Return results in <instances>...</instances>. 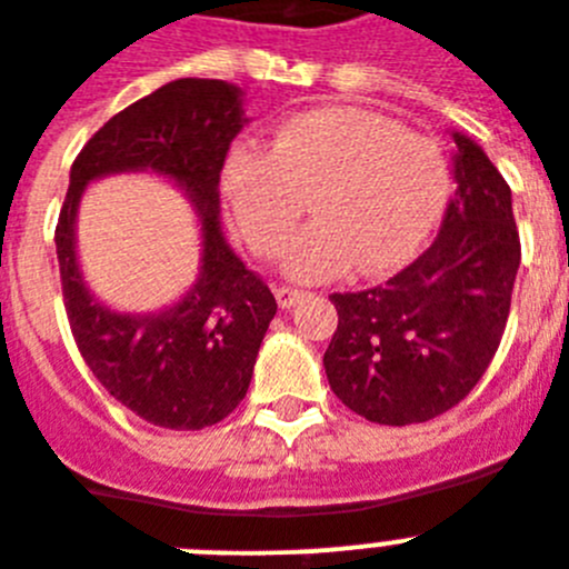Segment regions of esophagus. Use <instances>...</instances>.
<instances>
[{"label":"esophagus","mask_w":569,"mask_h":569,"mask_svg":"<svg viewBox=\"0 0 569 569\" xmlns=\"http://www.w3.org/2000/svg\"><path fill=\"white\" fill-rule=\"evenodd\" d=\"M302 296H308V293H305V290L288 288V284H279V288H276V299H279L281 308H293V305L299 302Z\"/></svg>","instance_id":"1"}]
</instances>
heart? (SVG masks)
<instances>
[{
  "mask_svg": "<svg viewBox=\"0 0 569 569\" xmlns=\"http://www.w3.org/2000/svg\"><path fill=\"white\" fill-rule=\"evenodd\" d=\"M236 224L259 256L284 252L293 279L391 273L417 256L451 192L443 146L397 120L353 106L296 111L270 134V149L238 143L224 160Z\"/></svg>",
  "mask_w": 569,
  "mask_h": 569,
  "instance_id": "heart-1",
  "label": "heart"
}]
</instances>
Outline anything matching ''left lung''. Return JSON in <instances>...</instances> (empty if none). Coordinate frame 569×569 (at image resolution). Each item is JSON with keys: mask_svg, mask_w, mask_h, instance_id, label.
<instances>
[{"mask_svg": "<svg viewBox=\"0 0 569 569\" xmlns=\"http://www.w3.org/2000/svg\"><path fill=\"white\" fill-rule=\"evenodd\" d=\"M458 192L443 227L406 270L333 293L325 351L331 391L371 423L409 426L455 409L492 362L521 264L512 192L487 152L455 134Z\"/></svg>", "mask_w": 569, "mask_h": 569, "instance_id": "8db88e82", "label": "left lung"}]
</instances>
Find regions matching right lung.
Instances as JSON below:
<instances>
[{"label":"right lung","instance_id":"add662e5","mask_svg":"<svg viewBox=\"0 0 569 569\" xmlns=\"http://www.w3.org/2000/svg\"><path fill=\"white\" fill-rule=\"evenodd\" d=\"M244 126L241 89L224 80L167 82L109 120L71 167L57 221V259L71 333L97 382L160 429H207L244 400L276 296L227 247L218 181ZM152 168L188 189L202 216V276L160 315H114L88 293L76 267L73 218L81 189L109 171Z\"/></svg>","mask_w":569,"mask_h":569}]
</instances>
